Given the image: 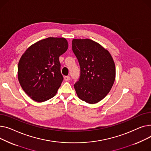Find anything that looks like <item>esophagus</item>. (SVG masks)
<instances>
[{
  "mask_svg": "<svg viewBox=\"0 0 151 151\" xmlns=\"http://www.w3.org/2000/svg\"><path fill=\"white\" fill-rule=\"evenodd\" d=\"M70 77H69V76H65L64 77V80L66 82H68V81H70Z\"/></svg>",
  "mask_w": 151,
  "mask_h": 151,
  "instance_id": "34e87169",
  "label": "esophagus"
}]
</instances>
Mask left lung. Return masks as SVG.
Returning <instances> with one entry per match:
<instances>
[{
  "label": "left lung",
  "mask_w": 151,
  "mask_h": 151,
  "mask_svg": "<svg viewBox=\"0 0 151 151\" xmlns=\"http://www.w3.org/2000/svg\"><path fill=\"white\" fill-rule=\"evenodd\" d=\"M72 49L81 68V76L74 84L76 93L88 104L101 101L114 83L116 69L109 52L90 39H74Z\"/></svg>",
  "instance_id": "left-lung-1"
}]
</instances>
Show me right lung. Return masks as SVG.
Returning a JSON list of instances; mask_svg holds the SVG:
<instances>
[{
  "label": "right lung",
  "instance_id": "add662e5",
  "mask_svg": "<svg viewBox=\"0 0 151 151\" xmlns=\"http://www.w3.org/2000/svg\"><path fill=\"white\" fill-rule=\"evenodd\" d=\"M68 47L65 38L49 37L33 44L22 55L17 69L18 80L32 99L42 102L56 94L63 80L59 57Z\"/></svg>",
  "mask_w": 151,
  "mask_h": 151
}]
</instances>
